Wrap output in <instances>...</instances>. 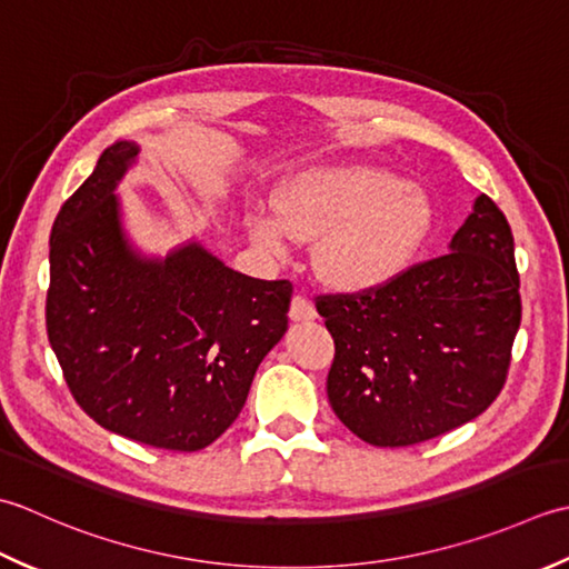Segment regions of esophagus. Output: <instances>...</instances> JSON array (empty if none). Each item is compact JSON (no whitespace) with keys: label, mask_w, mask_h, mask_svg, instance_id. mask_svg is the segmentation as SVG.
<instances>
[{"label":"esophagus","mask_w":569,"mask_h":569,"mask_svg":"<svg viewBox=\"0 0 569 569\" xmlns=\"http://www.w3.org/2000/svg\"><path fill=\"white\" fill-rule=\"evenodd\" d=\"M289 319L292 321H311L317 319V309L311 307V301L301 295L292 297V305H289Z\"/></svg>","instance_id":"esophagus-1"}]
</instances>
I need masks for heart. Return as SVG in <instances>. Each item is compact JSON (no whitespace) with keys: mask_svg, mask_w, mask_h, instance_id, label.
I'll return each mask as SVG.
<instances>
[{"mask_svg":"<svg viewBox=\"0 0 569 569\" xmlns=\"http://www.w3.org/2000/svg\"><path fill=\"white\" fill-rule=\"evenodd\" d=\"M435 201L417 181L373 164H333L297 173L280 193V213L254 211L252 240L284 254L321 238L317 272L333 289L376 292L412 268L435 228Z\"/></svg>","mask_w":569,"mask_h":569,"instance_id":"heart-1","label":"heart"}]
</instances>
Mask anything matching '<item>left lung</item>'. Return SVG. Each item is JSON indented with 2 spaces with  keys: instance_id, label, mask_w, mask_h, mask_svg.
I'll return each mask as SVG.
<instances>
[{
  "instance_id": "left-lung-1",
  "label": "left lung",
  "mask_w": 569,
  "mask_h": 569,
  "mask_svg": "<svg viewBox=\"0 0 569 569\" xmlns=\"http://www.w3.org/2000/svg\"><path fill=\"white\" fill-rule=\"evenodd\" d=\"M518 287L511 226L481 193L442 258L376 292L319 297L336 343V417L373 447H410L479 417L506 382Z\"/></svg>"
}]
</instances>
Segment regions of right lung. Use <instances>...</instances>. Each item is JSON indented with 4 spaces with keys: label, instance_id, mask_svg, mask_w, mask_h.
I'll return each mask as SVG.
<instances>
[{
    "label": "right lung",
    "instance_id": "right-lung-1",
    "mask_svg": "<svg viewBox=\"0 0 569 569\" xmlns=\"http://www.w3.org/2000/svg\"><path fill=\"white\" fill-rule=\"evenodd\" d=\"M139 144H110L51 230L46 329L76 402L106 430L199 451L236 422L287 331L292 284L230 270L199 240L139 250L114 193Z\"/></svg>",
    "mask_w": 569,
    "mask_h": 569
}]
</instances>
